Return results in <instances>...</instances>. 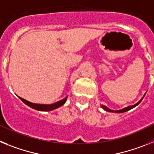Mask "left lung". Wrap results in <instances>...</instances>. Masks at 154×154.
Segmentation results:
<instances>
[{"mask_svg":"<svg viewBox=\"0 0 154 154\" xmlns=\"http://www.w3.org/2000/svg\"><path fill=\"white\" fill-rule=\"evenodd\" d=\"M143 98L140 99V101L138 102V103H136L135 105H133V106H127V107H126V108H123V109H119V110H111V109H110L107 108L106 106H103V105H101V107H102V108H103L104 110H106V111H107V112H118V113H120V112H126V111H128V110L134 108V107H136V106H138V105L140 104V102L142 101Z\"/></svg>","mask_w":154,"mask_h":154,"instance_id":"left-lung-1","label":"left lung"}]
</instances>
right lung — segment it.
Here are the masks:
<instances>
[{
  "instance_id": "obj_1",
  "label": "right lung",
  "mask_w": 154,
  "mask_h": 154,
  "mask_svg": "<svg viewBox=\"0 0 154 154\" xmlns=\"http://www.w3.org/2000/svg\"><path fill=\"white\" fill-rule=\"evenodd\" d=\"M68 96L65 98V99H62L60 101L56 102V103H53V104H49V105H46V104H37V103H31V102L28 101L26 99H24L22 98L19 97V99H21V101L24 103L28 106L31 108L34 109L39 110V111H51V110H54L55 109L58 108V107L62 106V105L65 104V103L67 100Z\"/></svg>"
}]
</instances>
